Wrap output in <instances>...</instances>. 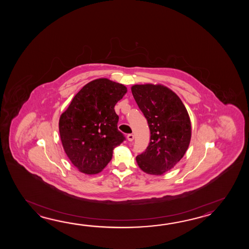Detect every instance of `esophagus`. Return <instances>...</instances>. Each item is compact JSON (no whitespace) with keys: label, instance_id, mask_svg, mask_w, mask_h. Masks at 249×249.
<instances>
[{"label":"esophagus","instance_id":"obj_1","mask_svg":"<svg viewBox=\"0 0 249 249\" xmlns=\"http://www.w3.org/2000/svg\"><path fill=\"white\" fill-rule=\"evenodd\" d=\"M133 139H134V136H133V134H132V133H130V134L127 135V140H128L129 142H132Z\"/></svg>","mask_w":249,"mask_h":249}]
</instances>
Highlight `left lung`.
<instances>
[{"mask_svg":"<svg viewBox=\"0 0 249 249\" xmlns=\"http://www.w3.org/2000/svg\"><path fill=\"white\" fill-rule=\"evenodd\" d=\"M131 89L150 130L148 146L138 155L136 162L146 174L164 175L175 167L189 148V113L179 96L164 85H134Z\"/></svg>","mask_w":249,"mask_h":249,"instance_id":"8db88e82","label":"left lung"}]
</instances>
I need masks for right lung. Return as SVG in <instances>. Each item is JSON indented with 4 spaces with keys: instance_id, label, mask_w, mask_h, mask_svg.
<instances>
[{
    "instance_id": "add662e5",
    "label": "right lung",
    "mask_w": 249,
    "mask_h": 249,
    "mask_svg": "<svg viewBox=\"0 0 249 249\" xmlns=\"http://www.w3.org/2000/svg\"><path fill=\"white\" fill-rule=\"evenodd\" d=\"M127 88L107 78L93 80L75 94L58 122L69 160L85 175H97L109 163L113 149L124 141L114 107Z\"/></svg>"
}]
</instances>
